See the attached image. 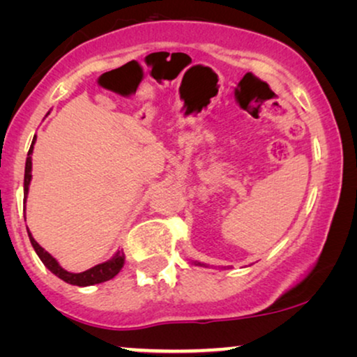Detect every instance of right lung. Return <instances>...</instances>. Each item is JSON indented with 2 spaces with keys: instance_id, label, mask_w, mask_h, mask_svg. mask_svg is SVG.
Wrapping results in <instances>:
<instances>
[{
  "instance_id": "obj_1",
  "label": "right lung",
  "mask_w": 357,
  "mask_h": 357,
  "mask_svg": "<svg viewBox=\"0 0 357 357\" xmlns=\"http://www.w3.org/2000/svg\"><path fill=\"white\" fill-rule=\"evenodd\" d=\"M33 143H36V136H33L31 149H29V153H27V160H26V174H24V195H26V197L29 193V183H31V178H32L31 154L33 151ZM27 234H29V238H31L33 250L37 252V255L42 260L43 265H45L48 270L53 273V275L58 276L60 280H63L65 282H68V284H73V286L99 284V282L109 281V280H112V278H115L125 265V253L123 252H116L115 257L112 258V260L105 261V263H100V265L92 266L91 270H86L82 273H70V271L63 270V268L58 265V261L55 260V258H53L50 253H48L47 250H43V248L38 245V243L36 242V238L32 237V234L29 232V229H27Z\"/></svg>"
}]
</instances>
